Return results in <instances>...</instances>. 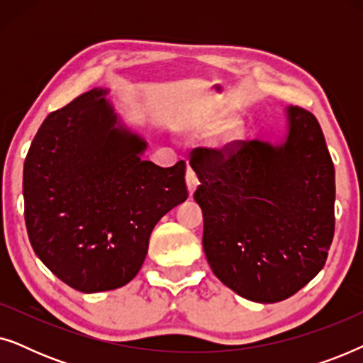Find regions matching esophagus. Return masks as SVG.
<instances>
[{"label": "esophagus", "instance_id": "esophagus-1", "mask_svg": "<svg viewBox=\"0 0 363 363\" xmlns=\"http://www.w3.org/2000/svg\"><path fill=\"white\" fill-rule=\"evenodd\" d=\"M198 183H200V182H198L196 173L193 172L190 167H188V170H186V186H188V191H190V195H193V193H195Z\"/></svg>", "mask_w": 363, "mask_h": 363}]
</instances>
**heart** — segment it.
I'll return each instance as SVG.
<instances>
[{"mask_svg": "<svg viewBox=\"0 0 363 363\" xmlns=\"http://www.w3.org/2000/svg\"><path fill=\"white\" fill-rule=\"evenodd\" d=\"M226 123V113H211L200 118L193 123V132L198 135H210V133L216 132L218 128H221ZM242 137V123L238 118H231L228 121L227 125L223 128L220 135L216 137L215 147L220 150H230L238 143V140Z\"/></svg>", "mask_w": 363, "mask_h": 363, "instance_id": "obj_1", "label": "heart"}]
</instances>
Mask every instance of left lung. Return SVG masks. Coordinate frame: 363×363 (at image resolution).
Segmentation results:
<instances>
[{"label":"left lung","instance_id":"1","mask_svg":"<svg viewBox=\"0 0 363 363\" xmlns=\"http://www.w3.org/2000/svg\"><path fill=\"white\" fill-rule=\"evenodd\" d=\"M281 143L195 148L203 250L223 284L245 299L284 301L324 267L334 238L335 170L311 112L287 107Z\"/></svg>","mask_w":363,"mask_h":363}]
</instances>
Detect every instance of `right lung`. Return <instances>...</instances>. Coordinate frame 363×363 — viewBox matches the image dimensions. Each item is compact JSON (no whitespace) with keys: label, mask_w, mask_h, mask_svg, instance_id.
Wrapping results in <instances>:
<instances>
[{"label":"right lung","mask_w":363,"mask_h":363,"mask_svg":"<svg viewBox=\"0 0 363 363\" xmlns=\"http://www.w3.org/2000/svg\"><path fill=\"white\" fill-rule=\"evenodd\" d=\"M107 92L92 89L49 113L23 172L34 252L86 294L130 282L153 228L188 198L185 162L162 168L142 160L147 142L122 125Z\"/></svg>","instance_id":"1"}]
</instances>
